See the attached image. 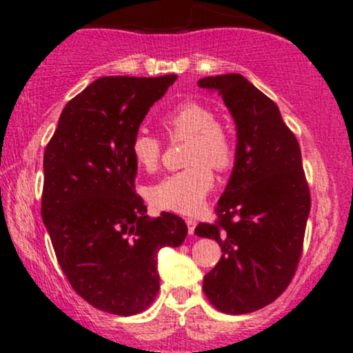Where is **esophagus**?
<instances>
[{"instance_id": "esophagus-1", "label": "esophagus", "mask_w": 353, "mask_h": 353, "mask_svg": "<svg viewBox=\"0 0 353 353\" xmlns=\"http://www.w3.org/2000/svg\"><path fill=\"white\" fill-rule=\"evenodd\" d=\"M185 224H188L189 234H190V236H192V234H194V230H196V225H197V222L194 221V219H185Z\"/></svg>"}]
</instances>
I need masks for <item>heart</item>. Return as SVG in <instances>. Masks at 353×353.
<instances>
[{
    "label": "heart",
    "instance_id": "1",
    "mask_svg": "<svg viewBox=\"0 0 353 353\" xmlns=\"http://www.w3.org/2000/svg\"><path fill=\"white\" fill-rule=\"evenodd\" d=\"M164 131L172 141H188L185 165L161 179L149 190V201L157 209L179 214H196L204 205L214 188V174L225 171L236 159V143L228 129L219 124V117L199 101H184L168 111L161 119ZM132 161L144 171H154L161 157L157 137L139 131L129 144Z\"/></svg>",
    "mask_w": 353,
    "mask_h": 353
}]
</instances>
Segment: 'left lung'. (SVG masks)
I'll use <instances>...</instances> for the list:
<instances>
[{
	"label": "left lung",
	"instance_id": "left-lung-1",
	"mask_svg": "<svg viewBox=\"0 0 353 353\" xmlns=\"http://www.w3.org/2000/svg\"><path fill=\"white\" fill-rule=\"evenodd\" d=\"M197 84L222 96L237 131L236 163L216 224L196 228L222 249L202 289L217 310L250 314L287 289L301 261L310 212L301 145L277 104L242 74L209 76Z\"/></svg>",
	"mask_w": 353,
	"mask_h": 353
}]
</instances>
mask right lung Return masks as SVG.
Returning <instances> with one entry per match:
<instances>
[{
  "mask_svg": "<svg viewBox=\"0 0 353 353\" xmlns=\"http://www.w3.org/2000/svg\"><path fill=\"white\" fill-rule=\"evenodd\" d=\"M177 76L96 79L72 98L43 159L41 216L71 287L96 309L134 315L159 290L157 254L179 247V216H148L129 144Z\"/></svg>",
  "mask_w": 353,
  "mask_h": 353,
  "instance_id": "obj_1",
  "label": "right lung"
}]
</instances>
